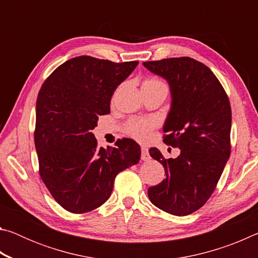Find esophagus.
Here are the masks:
<instances>
[{"mask_svg":"<svg viewBox=\"0 0 258 258\" xmlns=\"http://www.w3.org/2000/svg\"><path fill=\"white\" fill-rule=\"evenodd\" d=\"M141 159L142 160H146V161L151 159V157L149 155V151H148V149H147V148H145V147L141 148Z\"/></svg>","mask_w":258,"mask_h":258,"instance_id":"34e87169","label":"esophagus"}]
</instances>
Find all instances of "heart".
Returning a JSON list of instances; mask_svg holds the SVG:
<instances>
[{"instance_id":"heart-1","label":"heart","mask_w":258,"mask_h":258,"mask_svg":"<svg viewBox=\"0 0 258 258\" xmlns=\"http://www.w3.org/2000/svg\"><path fill=\"white\" fill-rule=\"evenodd\" d=\"M166 89L165 83L161 82L158 78L155 77H148L142 83V89ZM157 124L155 120L152 119H132L130 120L127 125H126V132H127L131 137L139 140V141H145L150 137L151 130L155 127Z\"/></svg>"}]
</instances>
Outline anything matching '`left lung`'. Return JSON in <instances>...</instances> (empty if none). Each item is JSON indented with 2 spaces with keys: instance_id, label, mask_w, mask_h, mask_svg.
Masks as SVG:
<instances>
[{
  "instance_id": "left-lung-1",
  "label": "left lung",
  "mask_w": 258,
  "mask_h": 258,
  "mask_svg": "<svg viewBox=\"0 0 258 258\" xmlns=\"http://www.w3.org/2000/svg\"><path fill=\"white\" fill-rule=\"evenodd\" d=\"M168 82L172 106L164 142L181 150L166 159L157 148L149 154L164 166L166 178L150 186V202L161 211L185 216L206 204L231 152V106L220 81L204 63L189 58L143 62Z\"/></svg>"
}]
</instances>
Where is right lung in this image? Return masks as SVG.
<instances>
[{"instance_id":"obj_1","label":"right lung","mask_w":258,"mask_h":258,"mask_svg":"<svg viewBox=\"0 0 258 258\" xmlns=\"http://www.w3.org/2000/svg\"><path fill=\"white\" fill-rule=\"evenodd\" d=\"M139 61L116 63L81 55L67 60L43 83L36 101L35 148L40 175L61 207L83 214L110 197L119 172L139 163L141 148L123 139L98 148L93 130L110 112L113 92Z\"/></svg>"}]
</instances>
